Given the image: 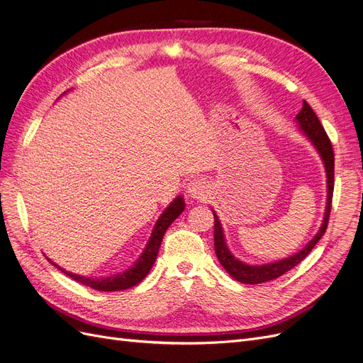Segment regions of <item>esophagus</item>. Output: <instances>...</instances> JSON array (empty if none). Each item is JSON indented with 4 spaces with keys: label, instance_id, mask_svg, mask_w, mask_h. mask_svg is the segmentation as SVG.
Returning a JSON list of instances; mask_svg holds the SVG:
<instances>
[{
    "label": "esophagus",
    "instance_id": "obj_1",
    "mask_svg": "<svg viewBox=\"0 0 363 363\" xmlns=\"http://www.w3.org/2000/svg\"><path fill=\"white\" fill-rule=\"evenodd\" d=\"M188 195L192 200H204L208 194V186L203 179H194L188 183Z\"/></svg>",
    "mask_w": 363,
    "mask_h": 363
}]
</instances>
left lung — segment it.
Masks as SVG:
<instances>
[{
  "mask_svg": "<svg viewBox=\"0 0 363 363\" xmlns=\"http://www.w3.org/2000/svg\"><path fill=\"white\" fill-rule=\"evenodd\" d=\"M296 123H298L300 128L303 130V133L311 139L312 144L315 145V148L320 152V156L324 162L325 167V172H327V207H325V213H324V221L318 230V233L315 235V238L307 244L300 252L296 255L283 259L279 262L274 263H268V265H247V263L238 260L232 252L228 251L227 245H225V239H224V233H223V227L219 219L216 216V213L213 212L215 216V232H213V238H215V252L216 257L219 260V263L224 267V269L232 276L235 280L245 283V284H257V283H263L268 280H274L280 276H283L284 272H288L289 269H292L294 267L298 265V263L309 255L312 251V248L318 244V240L323 238V235L325 233L327 230V224H328V216H330V211H332V199H333V188H335V155H333V147L332 142L328 139L325 130L323 127V124L320 123V119L315 115V112L312 111V107L307 104L306 101H303V108L300 111V113L296 115Z\"/></svg>",
  "mask_w": 363,
  "mask_h": 363,
  "instance_id": "8db88e82",
  "label": "left lung"
}]
</instances>
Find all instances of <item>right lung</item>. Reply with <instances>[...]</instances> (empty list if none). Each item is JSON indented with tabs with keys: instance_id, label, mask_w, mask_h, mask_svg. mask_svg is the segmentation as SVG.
I'll use <instances>...</instances> for the list:
<instances>
[{
	"instance_id": "1",
	"label": "right lung",
	"mask_w": 363,
	"mask_h": 363,
	"mask_svg": "<svg viewBox=\"0 0 363 363\" xmlns=\"http://www.w3.org/2000/svg\"><path fill=\"white\" fill-rule=\"evenodd\" d=\"M183 211H184V200L182 199V196H177V199H175L167 207V211H164L160 215V218L157 219L155 230H152L151 238L148 240L144 252H142V256L139 257V260L135 263L133 267L123 274H116V276L106 277V279H91V277H82V276H77V274L65 271V269L59 268L56 263H52V265L57 267L62 272L67 274V276H69L72 280L79 281V283L84 284V286H89L92 289L111 292V291H124L128 288H133L138 283H140L147 277V274L150 272L152 265H155L164 232H167L168 227L174 223V219L177 218Z\"/></svg>"
}]
</instances>
